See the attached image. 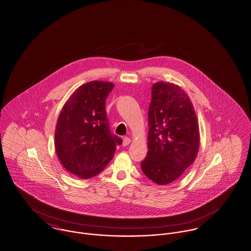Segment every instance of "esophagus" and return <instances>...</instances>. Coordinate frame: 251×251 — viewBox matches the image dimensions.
Here are the masks:
<instances>
[{
    "label": "esophagus",
    "mask_w": 251,
    "mask_h": 251,
    "mask_svg": "<svg viewBox=\"0 0 251 251\" xmlns=\"http://www.w3.org/2000/svg\"><path fill=\"white\" fill-rule=\"evenodd\" d=\"M131 142V139L129 138V137H124V139H123V146H127Z\"/></svg>",
    "instance_id": "obj_1"
}]
</instances>
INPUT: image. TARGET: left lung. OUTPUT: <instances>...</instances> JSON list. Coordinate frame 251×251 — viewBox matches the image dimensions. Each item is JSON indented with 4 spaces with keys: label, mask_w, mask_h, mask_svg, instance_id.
Returning <instances> with one entry per match:
<instances>
[{
    "label": "left lung",
    "mask_w": 251,
    "mask_h": 251,
    "mask_svg": "<svg viewBox=\"0 0 251 251\" xmlns=\"http://www.w3.org/2000/svg\"><path fill=\"white\" fill-rule=\"evenodd\" d=\"M151 92L149 151L141 169L153 182L167 185L181 176L197 157L199 124L192 101L180 87L158 81Z\"/></svg>",
    "instance_id": "obj_1"
}]
</instances>
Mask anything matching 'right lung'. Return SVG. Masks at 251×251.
<instances>
[{
    "label": "right lung",
    "instance_id": "1",
    "mask_svg": "<svg viewBox=\"0 0 251 251\" xmlns=\"http://www.w3.org/2000/svg\"><path fill=\"white\" fill-rule=\"evenodd\" d=\"M115 86L93 80L79 86L57 118L55 150L65 169L79 179L98 175L114 158L122 139L111 133L105 100Z\"/></svg>",
    "mask_w": 251,
    "mask_h": 251
}]
</instances>
